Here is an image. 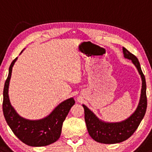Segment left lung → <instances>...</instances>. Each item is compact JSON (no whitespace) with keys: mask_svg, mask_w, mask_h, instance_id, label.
Listing matches in <instances>:
<instances>
[{"mask_svg":"<svg viewBox=\"0 0 152 152\" xmlns=\"http://www.w3.org/2000/svg\"><path fill=\"white\" fill-rule=\"evenodd\" d=\"M124 57L131 59L136 66L142 80L141 98L139 105L134 113L121 122L107 123L102 121L85 105V121L90 136L95 141L102 144H117L126 140L135 132L146 113L147 107L146 85L145 77L141 69L140 63L135 55L123 47Z\"/></svg>","mask_w":152,"mask_h":152,"instance_id":"8db88e82","label":"left lung"}]
</instances>
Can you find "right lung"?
<instances>
[{"label": "right lung", "instance_id": "add662e5", "mask_svg": "<svg viewBox=\"0 0 152 152\" xmlns=\"http://www.w3.org/2000/svg\"><path fill=\"white\" fill-rule=\"evenodd\" d=\"M23 51H21V54ZM18 59L11 62L3 89V111L5 119L13 134L22 142L31 146H47L57 141L62 132V124L72 107L75 103L72 98L58 105L48 116L40 120H28L20 116L10 103L8 87L12 68Z\"/></svg>", "mask_w": 152, "mask_h": 152}]
</instances>
